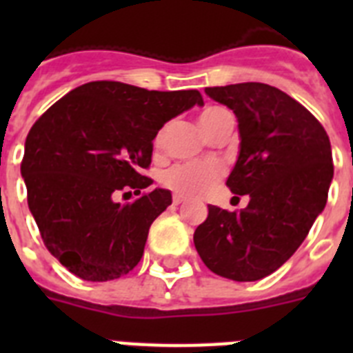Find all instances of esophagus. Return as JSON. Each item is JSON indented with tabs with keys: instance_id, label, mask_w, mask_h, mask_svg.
Masks as SVG:
<instances>
[{
	"instance_id": "1",
	"label": "esophagus",
	"mask_w": 353,
	"mask_h": 353,
	"mask_svg": "<svg viewBox=\"0 0 353 353\" xmlns=\"http://www.w3.org/2000/svg\"><path fill=\"white\" fill-rule=\"evenodd\" d=\"M185 196H182V194H174L173 196V203L174 205H180V203H183V201H185Z\"/></svg>"
}]
</instances>
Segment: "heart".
<instances>
[{"label": "heart", "instance_id": "1", "mask_svg": "<svg viewBox=\"0 0 353 353\" xmlns=\"http://www.w3.org/2000/svg\"><path fill=\"white\" fill-rule=\"evenodd\" d=\"M224 111L221 108H208L205 109L199 123L203 127L205 132L214 125L215 117ZM223 176V168L215 161H194V162H180L174 164L170 170L162 173V183L170 187L171 191L185 196H201L214 185L217 180Z\"/></svg>", "mask_w": 353, "mask_h": 353}]
</instances>
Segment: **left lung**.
Listing matches in <instances>:
<instances>
[{"label":"left lung","instance_id":"obj_1","mask_svg":"<svg viewBox=\"0 0 353 353\" xmlns=\"http://www.w3.org/2000/svg\"><path fill=\"white\" fill-rule=\"evenodd\" d=\"M239 121L240 150L226 185L249 196L244 210L208 205L194 232L199 258L232 281L276 272L310 233L334 174L322 123L295 99L263 83L205 88Z\"/></svg>","mask_w":353,"mask_h":353}]
</instances>
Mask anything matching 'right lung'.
I'll list each match as a JSON object with an SVG mask.
<instances>
[{
  "label": "right lung",
  "mask_w": 353,
  "mask_h": 353,
  "mask_svg": "<svg viewBox=\"0 0 353 353\" xmlns=\"http://www.w3.org/2000/svg\"><path fill=\"white\" fill-rule=\"evenodd\" d=\"M194 105H203L198 90L150 92L93 81L35 121L21 174L43 244L65 269L101 283L139 263L150 226L171 205V192L157 187L125 203L117 196L125 189L139 194L154 183L141 170L152 162L155 136Z\"/></svg>",
  "instance_id": "add662e5"
}]
</instances>
